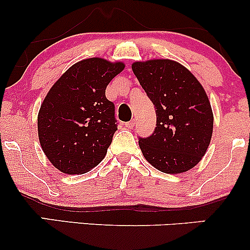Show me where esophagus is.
Instances as JSON below:
<instances>
[{"instance_id":"1","label":"esophagus","mask_w":250,"mask_h":250,"mask_svg":"<svg viewBox=\"0 0 250 250\" xmlns=\"http://www.w3.org/2000/svg\"><path fill=\"white\" fill-rule=\"evenodd\" d=\"M135 125H136V121H135V120H131V121L125 123V127L129 129H133L135 127Z\"/></svg>"}]
</instances>
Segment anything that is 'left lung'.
Instances as JSON below:
<instances>
[{
    "label": "left lung",
    "instance_id": "left-lung-1",
    "mask_svg": "<svg viewBox=\"0 0 250 250\" xmlns=\"http://www.w3.org/2000/svg\"><path fill=\"white\" fill-rule=\"evenodd\" d=\"M131 69L156 111L153 134L139 137L143 156L166 174L194 168L213 134L214 116L205 89L187 68L171 60L134 62Z\"/></svg>",
    "mask_w": 250,
    "mask_h": 250
}]
</instances>
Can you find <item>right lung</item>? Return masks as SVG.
<instances>
[{
    "label": "right lung",
    "mask_w": 250,
    "mask_h": 250,
    "mask_svg": "<svg viewBox=\"0 0 250 250\" xmlns=\"http://www.w3.org/2000/svg\"><path fill=\"white\" fill-rule=\"evenodd\" d=\"M125 68L101 57L75 63L50 88L37 116L43 153L64 174H84L104 159L117 130L109 82Z\"/></svg>",
    "instance_id": "right-lung-1"
}]
</instances>
